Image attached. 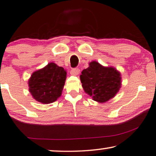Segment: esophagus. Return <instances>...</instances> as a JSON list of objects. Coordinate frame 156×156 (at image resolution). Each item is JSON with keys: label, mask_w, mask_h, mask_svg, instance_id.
<instances>
[{"label": "esophagus", "mask_w": 156, "mask_h": 156, "mask_svg": "<svg viewBox=\"0 0 156 156\" xmlns=\"http://www.w3.org/2000/svg\"><path fill=\"white\" fill-rule=\"evenodd\" d=\"M80 69H78V68H74L70 71V74H72V75H74V76L78 75V74H80Z\"/></svg>", "instance_id": "esophagus-1"}]
</instances>
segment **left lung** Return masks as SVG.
Listing matches in <instances>:
<instances>
[{"label": "left lung", "instance_id": "8db88e82", "mask_svg": "<svg viewBox=\"0 0 156 156\" xmlns=\"http://www.w3.org/2000/svg\"><path fill=\"white\" fill-rule=\"evenodd\" d=\"M83 91L93 100L103 103L114 98L122 85L121 74L113 67H105L97 61L89 63L80 75Z\"/></svg>", "mask_w": 156, "mask_h": 156}]
</instances>
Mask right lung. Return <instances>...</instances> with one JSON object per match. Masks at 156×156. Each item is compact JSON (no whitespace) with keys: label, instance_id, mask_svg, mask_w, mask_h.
I'll list each match as a JSON object with an SVG mask.
<instances>
[{"label":"right lung","instance_id":"obj_1","mask_svg":"<svg viewBox=\"0 0 156 156\" xmlns=\"http://www.w3.org/2000/svg\"><path fill=\"white\" fill-rule=\"evenodd\" d=\"M67 72L54 62L34 72L28 80L29 91L38 102L49 104L60 97Z\"/></svg>","mask_w":156,"mask_h":156}]
</instances>
